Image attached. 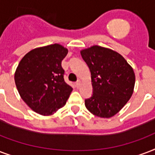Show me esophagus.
Here are the masks:
<instances>
[{
	"label": "esophagus",
	"mask_w": 155,
	"mask_h": 155,
	"mask_svg": "<svg viewBox=\"0 0 155 155\" xmlns=\"http://www.w3.org/2000/svg\"><path fill=\"white\" fill-rule=\"evenodd\" d=\"M80 85H81V81H78L76 83H75V86H76V87H78V88L80 86Z\"/></svg>",
	"instance_id": "34e87169"
}]
</instances>
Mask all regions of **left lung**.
Segmentation results:
<instances>
[{
  "label": "left lung",
  "mask_w": 155,
  "mask_h": 155,
  "mask_svg": "<svg viewBox=\"0 0 155 155\" xmlns=\"http://www.w3.org/2000/svg\"><path fill=\"white\" fill-rule=\"evenodd\" d=\"M91 75L93 94L85 100L90 112L101 118L115 116L134 93L135 74L117 51L94 45L81 50Z\"/></svg>",
  "instance_id": "obj_1"
}]
</instances>
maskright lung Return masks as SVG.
<instances>
[{
  "label": "right lung",
  "instance_id": "right-lung-1",
  "mask_svg": "<svg viewBox=\"0 0 155 155\" xmlns=\"http://www.w3.org/2000/svg\"><path fill=\"white\" fill-rule=\"evenodd\" d=\"M68 49L59 44L32 49L19 62L14 81L26 105L42 116H51L65 105L73 88L64 80L61 61Z\"/></svg>",
  "mask_w": 155,
  "mask_h": 155
}]
</instances>
